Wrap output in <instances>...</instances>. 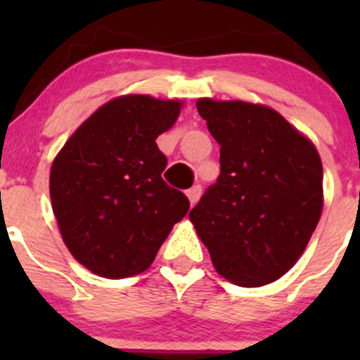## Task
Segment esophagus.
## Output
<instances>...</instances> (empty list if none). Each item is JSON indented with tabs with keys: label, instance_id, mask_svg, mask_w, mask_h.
Segmentation results:
<instances>
[{
	"label": "esophagus",
	"instance_id": "esophagus-1",
	"mask_svg": "<svg viewBox=\"0 0 360 360\" xmlns=\"http://www.w3.org/2000/svg\"><path fill=\"white\" fill-rule=\"evenodd\" d=\"M200 195H202V187L200 186H193L191 189H187V198H189L191 205H195L198 202Z\"/></svg>",
	"mask_w": 360,
	"mask_h": 360
}]
</instances>
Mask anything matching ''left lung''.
I'll use <instances>...</instances> for the list:
<instances>
[{"mask_svg": "<svg viewBox=\"0 0 360 360\" xmlns=\"http://www.w3.org/2000/svg\"><path fill=\"white\" fill-rule=\"evenodd\" d=\"M196 108L219 144V176L189 219L218 274L263 287L295 265L319 224V153L269 106L198 98Z\"/></svg>", "mask_w": 360, "mask_h": 360, "instance_id": "1", "label": "left lung"}]
</instances>
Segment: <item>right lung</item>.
Wrapping results in <instances>:
<instances>
[{
    "label": "right lung",
    "instance_id": "right-lung-1",
    "mask_svg": "<svg viewBox=\"0 0 360 360\" xmlns=\"http://www.w3.org/2000/svg\"><path fill=\"white\" fill-rule=\"evenodd\" d=\"M180 110V101L122 95L88 117L57 153L50 198L63 241L101 278L149 269L189 211L182 191L162 180L167 158L155 142Z\"/></svg>",
    "mask_w": 360,
    "mask_h": 360
}]
</instances>
